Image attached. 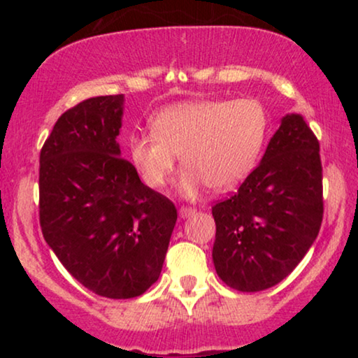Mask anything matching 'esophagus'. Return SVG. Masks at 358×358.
<instances>
[{"instance_id":"1","label":"esophagus","mask_w":358,"mask_h":358,"mask_svg":"<svg viewBox=\"0 0 358 358\" xmlns=\"http://www.w3.org/2000/svg\"><path fill=\"white\" fill-rule=\"evenodd\" d=\"M195 208H192V207H182L180 208V217H182V219H188V217H192V215H195Z\"/></svg>"}]
</instances>
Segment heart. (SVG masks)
<instances>
[{"instance_id": "obj_1", "label": "heart", "mask_w": 358, "mask_h": 358, "mask_svg": "<svg viewBox=\"0 0 358 358\" xmlns=\"http://www.w3.org/2000/svg\"><path fill=\"white\" fill-rule=\"evenodd\" d=\"M151 131L131 134L129 158L148 187L163 188L182 158L178 192L195 199L203 187L229 190L257 165L269 133V114L257 99H203L168 106Z\"/></svg>"}]
</instances>
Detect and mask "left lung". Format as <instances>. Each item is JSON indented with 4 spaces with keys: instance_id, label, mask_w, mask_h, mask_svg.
<instances>
[{
    "instance_id": "obj_1",
    "label": "left lung",
    "mask_w": 358,
    "mask_h": 358,
    "mask_svg": "<svg viewBox=\"0 0 358 358\" xmlns=\"http://www.w3.org/2000/svg\"><path fill=\"white\" fill-rule=\"evenodd\" d=\"M212 215L213 266L227 286L268 289L296 268L323 219L320 145L301 114L281 119L256 170Z\"/></svg>"
}]
</instances>
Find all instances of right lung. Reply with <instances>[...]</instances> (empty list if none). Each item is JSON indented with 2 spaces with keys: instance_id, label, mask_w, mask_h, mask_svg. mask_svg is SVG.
I'll list each match as a JSON object with an SVG mask.
<instances>
[{
  "instance_id": "right-lung-1",
  "label": "right lung",
  "mask_w": 358,
  "mask_h": 358,
  "mask_svg": "<svg viewBox=\"0 0 358 358\" xmlns=\"http://www.w3.org/2000/svg\"><path fill=\"white\" fill-rule=\"evenodd\" d=\"M124 96L90 97L65 110L40 151V225L82 286L110 299L158 281L176 224L173 202L121 158Z\"/></svg>"
}]
</instances>
